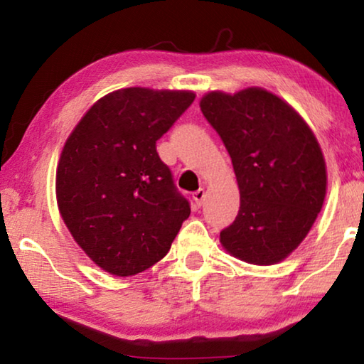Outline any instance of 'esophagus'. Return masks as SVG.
I'll use <instances>...</instances> for the list:
<instances>
[{"label":"esophagus","instance_id":"esophagus-1","mask_svg":"<svg viewBox=\"0 0 364 364\" xmlns=\"http://www.w3.org/2000/svg\"><path fill=\"white\" fill-rule=\"evenodd\" d=\"M193 199H194V202H196V205L200 207L202 204H204V199H205V189L196 191V193L193 194Z\"/></svg>","mask_w":364,"mask_h":364}]
</instances>
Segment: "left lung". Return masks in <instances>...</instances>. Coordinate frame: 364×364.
Returning a JSON list of instances; mask_svg holds the SVG:
<instances>
[{"mask_svg": "<svg viewBox=\"0 0 364 364\" xmlns=\"http://www.w3.org/2000/svg\"><path fill=\"white\" fill-rule=\"evenodd\" d=\"M199 106L230 152L241 194L220 232L226 254L276 264L299 247L321 212L328 170L315 133L287 101L258 86L208 91Z\"/></svg>", "mask_w": 364, "mask_h": 364, "instance_id": "8db88e82", "label": "left lung"}]
</instances>
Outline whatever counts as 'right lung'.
Instances as JSON below:
<instances>
[{
    "instance_id": "obj_1",
    "label": "right lung",
    "mask_w": 364,
    "mask_h": 364,
    "mask_svg": "<svg viewBox=\"0 0 364 364\" xmlns=\"http://www.w3.org/2000/svg\"><path fill=\"white\" fill-rule=\"evenodd\" d=\"M194 97L189 90H117L86 110L65 139L56 170L59 213L106 273L128 278L151 268L189 217L156 141Z\"/></svg>"
}]
</instances>
